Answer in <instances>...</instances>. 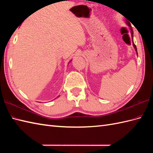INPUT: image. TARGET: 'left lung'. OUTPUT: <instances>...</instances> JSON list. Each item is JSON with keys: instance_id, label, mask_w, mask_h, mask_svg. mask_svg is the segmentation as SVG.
<instances>
[{"instance_id": "1", "label": "left lung", "mask_w": 153, "mask_h": 153, "mask_svg": "<svg viewBox=\"0 0 153 153\" xmlns=\"http://www.w3.org/2000/svg\"><path fill=\"white\" fill-rule=\"evenodd\" d=\"M126 24L128 25V26L129 27V29H130V31H131V37H132V42H133V46H134V48H135V51H136V53H137V47H136V46H135V45L134 44V41H133V34H134V32H133V30H132V28H131V24H130V23H129L128 21H126Z\"/></svg>"}]
</instances>
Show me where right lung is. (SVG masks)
<instances>
[{"label": "right lung", "mask_w": 153, "mask_h": 153, "mask_svg": "<svg viewBox=\"0 0 153 153\" xmlns=\"http://www.w3.org/2000/svg\"><path fill=\"white\" fill-rule=\"evenodd\" d=\"M70 61H71V60H70Z\"/></svg>", "instance_id": "obj_1"}]
</instances>
